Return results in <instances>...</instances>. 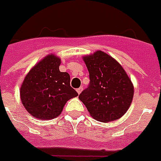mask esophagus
Masks as SVG:
<instances>
[{
	"instance_id": "esophagus-1",
	"label": "esophagus",
	"mask_w": 161,
	"mask_h": 161,
	"mask_svg": "<svg viewBox=\"0 0 161 161\" xmlns=\"http://www.w3.org/2000/svg\"><path fill=\"white\" fill-rule=\"evenodd\" d=\"M76 91H77V93L80 94V93H81V91H82V87H79V88H77V89H76Z\"/></svg>"
}]
</instances>
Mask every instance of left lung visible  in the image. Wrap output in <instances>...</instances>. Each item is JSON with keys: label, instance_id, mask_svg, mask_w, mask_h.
Here are the masks:
<instances>
[{"label": "left lung", "instance_id": "obj_1", "mask_svg": "<svg viewBox=\"0 0 161 161\" xmlns=\"http://www.w3.org/2000/svg\"><path fill=\"white\" fill-rule=\"evenodd\" d=\"M90 82L79 99L93 119L110 122L128 110L133 97V85L121 65L102 51L83 57Z\"/></svg>", "mask_w": 161, "mask_h": 161}]
</instances>
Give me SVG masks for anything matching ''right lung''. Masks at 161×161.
<instances>
[{"label":"right lung","mask_w":161,"mask_h":161,"mask_svg":"<svg viewBox=\"0 0 161 161\" xmlns=\"http://www.w3.org/2000/svg\"><path fill=\"white\" fill-rule=\"evenodd\" d=\"M60 58L49 54L35 65L24 79L20 100L35 118H55L61 114L66 102L78 95L70 86V75L60 72Z\"/></svg>","instance_id":"1"}]
</instances>
